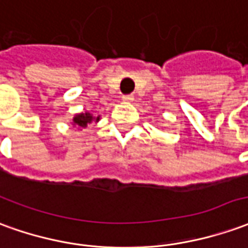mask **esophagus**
I'll use <instances>...</instances> for the list:
<instances>
[{"mask_svg":"<svg viewBox=\"0 0 248 248\" xmlns=\"http://www.w3.org/2000/svg\"><path fill=\"white\" fill-rule=\"evenodd\" d=\"M122 99H124V102H131V100L134 99V96H133L131 94H127V95H124V96H122Z\"/></svg>","mask_w":248,"mask_h":248,"instance_id":"1","label":"esophagus"}]
</instances>
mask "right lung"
Returning a JSON list of instances; mask_svg holds the SVG:
<instances>
[{
	"instance_id": "right-lung-1",
	"label": "right lung",
	"mask_w": 248,
	"mask_h": 248,
	"mask_svg": "<svg viewBox=\"0 0 248 248\" xmlns=\"http://www.w3.org/2000/svg\"><path fill=\"white\" fill-rule=\"evenodd\" d=\"M93 119H95L90 112H86V114H79V115H76L75 118H74V124L78 126V127H86L87 124H90ZM96 121H99V117H96Z\"/></svg>"
}]
</instances>
